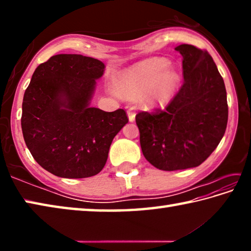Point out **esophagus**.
Segmentation results:
<instances>
[{
  "mask_svg": "<svg viewBox=\"0 0 251 251\" xmlns=\"http://www.w3.org/2000/svg\"><path fill=\"white\" fill-rule=\"evenodd\" d=\"M127 114H128V120H129V122H134L135 121V113L134 112H131V110L129 109L128 110V113H127Z\"/></svg>",
  "mask_w": 251,
  "mask_h": 251,
  "instance_id": "esophagus-1",
  "label": "esophagus"
}]
</instances>
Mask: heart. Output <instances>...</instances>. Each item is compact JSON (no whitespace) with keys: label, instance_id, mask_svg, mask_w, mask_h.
I'll return each instance as SVG.
<instances>
[{"label":"heart","instance_id":"b5f03b06","mask_svg":"<svg viewBox=\"0 0 251 251\" xmlns=\"http://www.w3.org/2000/svg\"><path fill=\"white\" fill-rule=\"evenodd\" d=\"M168 67L169 62L165 58L144 61L120 76L116 83L117 92L128 100L139 99L150 92L147 97L150 103H166L180 83V75Z\"/></svg>","mask_w":251,"mask_h":251}]
</instances>
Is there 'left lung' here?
Masks as SVG:
<instances>
[{"instance_id": "8db88e82", "label": "left lung", "mask_w": 251, "mask_h": 251, "mask_svg": "<svg viewBox=\"0 0 251 251\" xmlns=\"http://www.w3.org/2000/svg\"><path fill=\"white\" fill-rule=\"evenodd\" d=\"M180 90L165 109L139 112L136 124L145 158L161 171L197 167L216 150L228 122L227 93L206 50L181 44Z\"/></svg>"}]
</instances>
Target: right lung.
I'll use <instances>...</instances> for the list:
<instances>
[{
    "label": "right lung",
    "mask_w": 251,
    "mask_h": 251,
    "mask_svg": "<svg viewBox=\"0 0 251 251\" xmlns=\"http://www.w3.org/2000/svg\"><path fill=\"white\" fill-rule=\"evenodd\" d=\"M105 65L79 54H58L36 67L24 93L21 125L40 166L55 176L86 178L104 168L113 139L128 117L124 109L91 107Z\"/></svg>",
    "instance_id": "right-lung-1"
}]
</instances>
